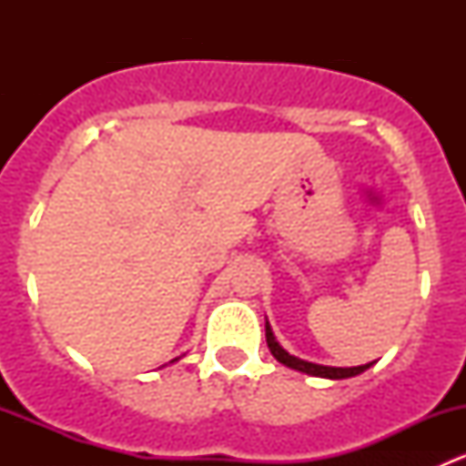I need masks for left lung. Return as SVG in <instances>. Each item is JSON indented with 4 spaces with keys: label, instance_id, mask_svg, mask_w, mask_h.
Returning <instances> with one entry per match:
<instances>
[{
    "label": "left lung",
    "instance_id": "8db88e82",
    "mask_svg": "<svg viewBox=\"0 0 466 466\" xmlns=\"http://www.w3.org/2000/svg\"><path fill=\"white\" fill-rule=\"evenodd\" d=\"M266 342L270 354L275 356L281 365H286V368L290 370H298V372L309 374V377H320V379H331V380L350 379V377H356V374H363L365 370H370L374 365V363H368V365H359V368H331V365H318V363H309V360L298 359V356L289 354V351L277 342L275 333H272L268 320H266Z\"/></svg>",
    "mask_w": 466,
    "mask_h": 466
}]
</instances>
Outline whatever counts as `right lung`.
<instances>
[{
  "mask_svg": "<svg viewBox=\"0 0 466 466\" xmlns=\"http://www.w3.org/2000/svg\"><path fill=\"white\" fill-rule=\"evenodd\" d=\"M176 360H177V359H173V360H171V363H176Z\"/></svg>",
  "mask_w": 466,
  "mask_h": 466,
  "instance_id": "right-lung-1",
  "label": "right lung"
}]
</instances>
